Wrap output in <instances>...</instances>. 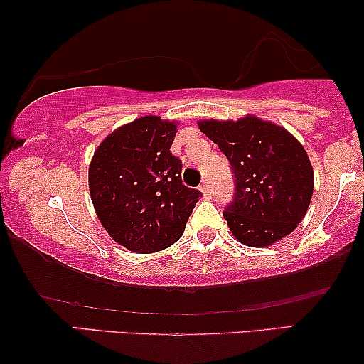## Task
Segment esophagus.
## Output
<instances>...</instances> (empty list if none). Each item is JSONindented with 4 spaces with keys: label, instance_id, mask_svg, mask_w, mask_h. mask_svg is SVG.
I'll return each mask as SVG.
<instances>
[{
    "label": "esophagus",
    "instance_id": "34e87169",
    "mask_svg": "<svg viewBox=\"0 0 364 364\" xmlns=\"http://www.w3.org/2000/svg\"><path fill=\"white\" fill-rule=\"evenodd\" d=\"M200 192L203 193V197H210V186H208V182H203L200 186Z\"/></svg>",
    "mask_w": 364,
    "mask_h": 364
}]
</instances>
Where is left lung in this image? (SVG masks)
Instances as JSON below:
<instances>
[{
    "mask_svg": "<svg viewBox=\"0 0 364 364\" xmlns=\"http://www.w3.org/2000/svg\"><path fill=\"white\" fill-rule=\"evenodd\" d=\"M200 131L225 154L235 178L223 217L248 247H268L295 230L313 196V168L305 149L287 129L247 116L200 121Z\"/></svg>",
    "mask_w": 364,
    "mask_h": 364,
    "instance_id": "1",
    "label": "left lung"
}]
</instances>
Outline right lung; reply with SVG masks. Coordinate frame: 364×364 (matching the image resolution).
<instances>
[{"instance_id":"add662e5","label":"right lung","mask_w":364,"mask_h":364,"mask_svg":"<svg viewBox=\"0 0 364 364\" xmlns=\"http://www.w3.org/2000/svg\"><path fill=\"white\" fill-rule=\"evenodd\" d=\"M176 131V122L146 116L116 129L94 152V208L109 235L131 252L152 253L176 243L202 197L182 183V162L171 152Z\"/></svg>"}]
</instances>
